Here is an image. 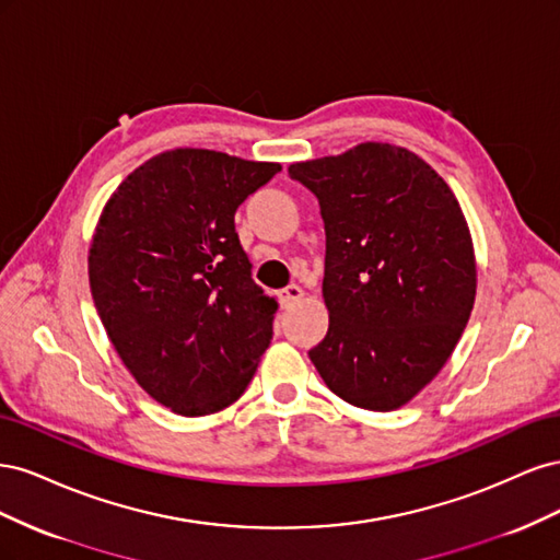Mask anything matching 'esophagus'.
<instances>
[{
	"instance_id": "esophagus-1",
	"label": "esophagus",
	"mask_w": 560,
	"mask_h": 560,
	"mask_svg": "<svg viewBox=\"0 0 560 560\" xmlns=\"http://www.w3.org/2000/svg\"><path fill=\"white\" fill-rule=\"evenodd\" d=\"M303 299V290L299 284H287L284 290L280 292V306L282 308H290V306H294L296 301H301Z\"/></svg>"
}]
</instances>
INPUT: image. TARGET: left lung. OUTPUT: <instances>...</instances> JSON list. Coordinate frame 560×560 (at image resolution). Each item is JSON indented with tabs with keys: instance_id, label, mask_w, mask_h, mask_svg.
Returning a JSON list of instances; mask_svg holds the SVG:
<instances>
[{
	"instance_id": "obj_1",
	"label": "left lung",
	"mask_w": 560,
	"mask_h": 560,
	"mask_svg": "<svg viewBox=\"0 0 560 560\" xmlns=\"http://www.w3.org/2000/svg\"><path fill=\"white\" fill-rule=\"evenodd\" d=\"M325 219L329 331L308 358L334 395L369 411L411 401L467 327L477 261L460 202L413 151L364 142L290 165Z\"/></svg>"
}]
</instances>
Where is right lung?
Returning <instances> with one entry per match:
<instances>
[{
	"label": "right lung",
	"instance_id": "1",
	"mask_svg": "<svg viewBox=\"0 0 560 560\" xmlns=\"http://www.w3.org/2000/svg\"><path fill=\"white\" fill-rule=\"evenodd\" d=\"M280 171L210 149L163 151L100 214L89 252L97 315L132 378L179 416L231 406L273 338L278 301L252 280L233 217Z\"/></svg>",
	"mask_w": 560,
	"mask_h": 560
}]
</instances>
